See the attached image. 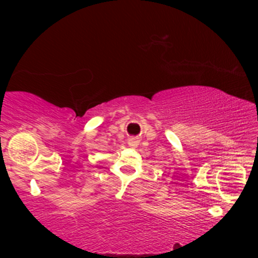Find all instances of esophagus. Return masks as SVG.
I'll list each match as a JSON object with an SVG mask.
<instances>
[{
  "label": "esophagus",
  "instance_id": "obj_1",
  "mask_svg": "<svg viewBox=\"0 0 258 258\" xmlns=\"http://www.w3.org/2000/svg\"><path fill=\"white\" fill-rule=\"evenodd\" d=\"M138 143H139V142H138L137 138H130V139H128V146H130V147L136 148V147L138 146Z\"/></svg>",
  "mask_w": 258,
  "mask_h": 258
}]
</instances>
